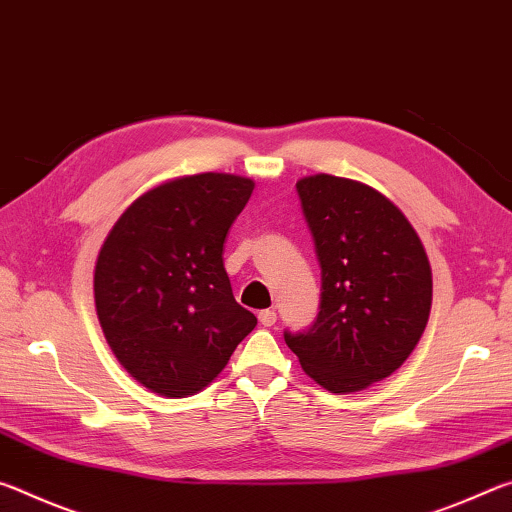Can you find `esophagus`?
I'll use <instances>...</instances> for the list:
<instances>
[{"label":"esophagus","mask_w":512,"mask_h":512,"mask_svg":"<svg viewBox=\"0 0 512 512\" xmlns=\"http://www.w3.org/2000/svg\"><path fill=\"white\" fill-rule=\"evenodd\" d=\"M275 320H277V316H275V311H273V309H264V311H259V323H262L264 327H271V325H275Z\"/></svg>","instance_id":"34e87169"}]
</instances>
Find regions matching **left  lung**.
<instances>
[{"instance_id":"left-lung-1","label":"left lung","mask_w":512,"mask_h":512,"mask_svg":"<svg viewBox=\"0 0 512 512\" xmlns=\"http://www.w3.org/2000/svg\"><path fill=\"white\" fill-rule=\"evenodd\" d=\"M323 277L305 334H284L302 370L329 393H357L409 359L431 311V266L409 219L359 180L316 173L298 183Z\"/></svg>"}]
</instances>
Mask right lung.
Segmentation results:
<instances>
[{
	"label": "right lung",
	"mask_w": 512,
	"mask_h": 512,
	"mask_svg": "<svg viewBox=\"0 0 512 512\" xmlns=\"http://www.w3.org/2000/svg\"><path fill=\"white\" fill-rule=\"evenodd\" d=\"M255 183L235 173L173 178L137 196L103 239L94 307L117 361L162 397L221 375L257 318L237 305L223 241Z\"/></svg>",
	"instance_id": "obj_1"
}]
</instances>
